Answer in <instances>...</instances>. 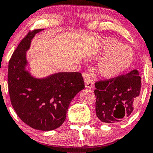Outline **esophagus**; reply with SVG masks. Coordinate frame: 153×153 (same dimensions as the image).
Listing matches in <instances>:
<instances>
[{
    "label": "esophagus",
    "instance_id": "1",
    "mask_svg": "<svg viewBox=\"0 0 153 153\" xmlns=\"http://www.w3.org/2000/svg\"><path fill=\"white\" fill-rule=\"evenodd\" d=\"M82 76H83L84 80H85V85L86 88H91L93 86L94 82H93V79H92L91 76L90 75L89 73L88 72H85L82 73Z\"/></svg>",
    "mask_w": 153,
    "mask_h": 153
}]
</instances>
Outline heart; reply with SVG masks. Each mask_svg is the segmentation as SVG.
<instances>
[{"label": "heart", "mask_w": 153, "mask_h": 153, "mask_svg": "<svg viewBox=\"0 0 153 153\" xmlns=\"http://www.w3.org/2000/svg\"><path fill=\"white\" fill-rule=\"evenodd\" d=\"M103 49L109 54L99 64V72L102 76L112 78L120 75L132 64L134 53L129 46L123 45L114 38H108L103 42Z\"/></svg>", "instance_id": "1"}]
</instances>
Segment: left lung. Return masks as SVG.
<instances>
[{
	"label": "left lung",
	"instance_id": "8db88e82",
	"mask_svg": "<svg viewBox=\"0 0 153 153\" xmlns=\"http://www.w3.org/2000/svg\"><path fill=\"white\" fill-rule=\"evenodd\" d=\"M95 112L102 122L114 123L128 117L139 96L141 77L137 70L95 83Z\"/></svg>",
	"mask_w": 153,
	"mask_h": 153
}]
</instances>
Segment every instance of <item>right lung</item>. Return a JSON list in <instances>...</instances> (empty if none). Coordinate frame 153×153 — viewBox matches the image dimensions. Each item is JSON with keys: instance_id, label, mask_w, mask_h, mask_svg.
<instances>
[{"instance_id": "1", "label": "right lung", "mask_w": 153, "mask_h": 153, "mask_svg": "<svg viewBox=\"0 0 153 153\" xmlns=\"http://www.w3.org/2000/svg\"><path fill=\"white\" fill-rule=\"evenodd\" d=\"M43 29L30 30L9 60L8 85L10 102L18 116L34 129L49 131L64 123L75 95L85 88L82 74L58 73L38 79L25 71V52L35 35Z\"/></svg>"}]
</instances>
